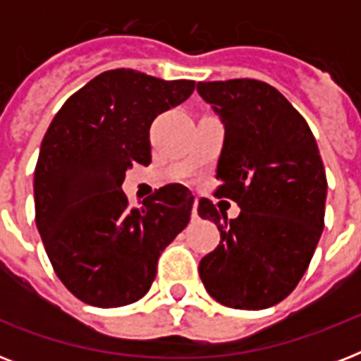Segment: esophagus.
<instances>
[{"label":"esophagus","mask_w":361,"mask_h":361,"mask_svg":"<svg viewBox=\"0 0 361 361\" xmlns=\"http://www.w3.org/2000/svg\"><path fill=\"white\" fill-rule=\"evenodd\" d=\"M191 217H192V219H198V200H195V204H192Z\"/></svg>","instance_id":"34e87169"}]
</instances>
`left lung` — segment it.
Masks as SVG:
<instances>
[{"instance_id":"left-lung-1","label":"left lung","mask_w":361,"mask_h":361,"mask_svg":"<svg viewBox=\"0 0 361 361\" xmlns=\"http://www.w3.org/2000/svg\"><path fill=\"white\" fill-rule=\"evenodd\" d=\"M197 92L225 125L215 195L241 209L228 221L212 200L198 202V215L221 232L200 260V279L226 307H271L296 288L324 228L319 146L302 114L266 82H198Z\"/></svg>"}]
</instances>
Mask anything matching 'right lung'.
<instances>
[{"mask_svg":"<svg viewBox=\"0 0 361 361\" xmlns=\"http://www.w3.org/2000/svg\"><path fill=\"white\" fill-rule=\"evenodd\" d=\"M192 90V80L106 71L54 116L33 178L35 223L56 275L84 303L121 307L140 300L161 252L191 219L187 187L170 183L130 208L121 183L133 164L152 163L153 120Z\"/></svg>","mask_w":361,"mask_h":361,"instance_id":"right-lung-1","label":"right lung"}]
</instances>
